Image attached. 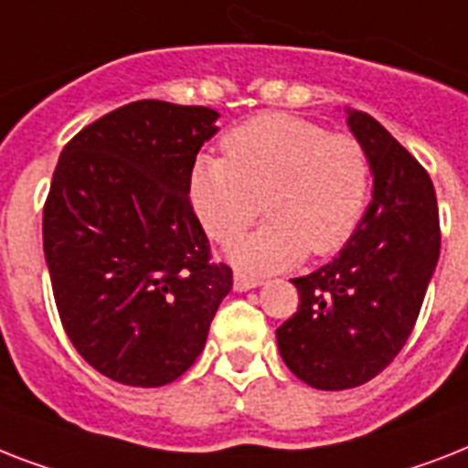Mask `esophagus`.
Listing matches in <instances>:
<instances>
[{
    "label": "esophagus",
    "mask_w": 468,
    "mask_h": 468,
    "mask_svg": "<svg viewBox=\"0 0 468 468\" xmlns=\"http://www.w3.org/2000/svg\"><path fill=\"white\" fill-rule=\"evenodd\" d=\"M263 285V278H256V275H246V272L237 271L234 272V290L237 292H246V290H253V287Z\"/></svg>",
    "instance_id": "34e87169"
}]
</instances>
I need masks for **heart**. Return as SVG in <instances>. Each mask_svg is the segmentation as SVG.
Returning a JSON list of instances; mask_svg holds the SVG:
<instances>
[{
	"instance_id": "b5f03b06",
	"label": "heart",
	"mask_w": 468,
	"mask_h": 468,
	"mask_svg": "<svg viewBox=\"0 0 468 468\" xmlns=\"http://www.w3.org/2000/svg\"><path fill=\"white\" fill-rule=\"evenodd\" d=\"M224 154H200L190 169L193 212L215 241L246 229L263 197L271 222L227 246L249 272H272L304 253L328 256L347 244L369 193L367 152L353 134L287 113L256 115L224 137Z\"/></svg>"
}]
</instances>
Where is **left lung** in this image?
Returning <instances> with one entry per match:
<instances>
[{
	"mask_svg": "<svg viewBox=\"0 0 468 468\" xmlns=\"http://www.w3.org/2000/svg\"><path fill=\"white\" fill-rule=\"evenodd\" d=\"M346 115L367 152L372 203L331 263L292 280L297 314L275 331L292 375L324 391L360 387L394 360L440 258L430 176L372 115Z\"/></svg>",
	"mask_w": 468,
	"mask_h": 468,
	"instance_id": "8db88e82",
	"label": "left lung"
}]
</instances>
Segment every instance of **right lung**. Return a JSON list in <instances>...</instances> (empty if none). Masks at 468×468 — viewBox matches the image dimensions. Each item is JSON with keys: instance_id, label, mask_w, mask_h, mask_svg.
<instances>
[{"instance_id": "obj_1", "label": "right lung", "mask_w": 468, "mask_h": 468, "mask_svg": "<svg viewBox=\"0 0 468 468\" xmlns=\"http://www.w3.org/2000/svg\"><path fill=\"white\" fill-rule=\"evenodd\" d=\"M205 106L134 101L59 154L43 251L77 353L113 382L164 387L203 353L231 268L188 200L190 169L217 133Z\"/></svg>"}]
</instances>
